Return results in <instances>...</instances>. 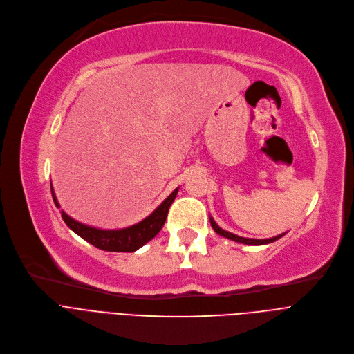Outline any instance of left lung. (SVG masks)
Listing matches in <instances>:
<instances>
[{"mask_svg":"<svg viewBox=\"0 0 354 354\" xmlns=\"http://www.w3.org/2000/svg\"><path fill=\"white\" fill-rule=\"evenodd\" d=\"M209 221H211V225H212V228H214V231H215L216 234H219V235H222V236H225V238H228V239H232V241H235V243L247 244V245H266V244L274 243V241L280 239L283 235H286V234H281V235H277V236H272V238H268V239H254V238H244V236H238V235H235V234H232V232H228V231H225V230L219 228V227L216 225V222L214 221V218H212V216L209 218Z\"/></svg>","mask_w":354,"mask_h":354,"instance_id":"obj_1","label":"left lung"}]
</instances>
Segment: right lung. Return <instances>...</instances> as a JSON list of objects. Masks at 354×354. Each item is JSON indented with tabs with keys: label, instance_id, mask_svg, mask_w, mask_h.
<instances>
[{
	"label": "right lung",
	"instance_id": "add662e5",
	"mask_svg": "<svg viewBox=\"0 0 354 354\" xmlns=\"http://www.w3.org/2000/svg\"><path fill=\"white\" fill-rule=\"evenodd\" d=\"M178 191L179 188H176L169 196H167L147 218H145L143 221L138 222V224L132 227H127L123 230L93 228L82 224V222L76 219H73L64 211H62V218L66 222V225L73 232H76L79 236L86 239L88 244L95 245L99 250L111 251V252H133L140 247H143L146 243H149L152 238H155L158 232L162 230L167 216V211H169V207L175 201ZM51 195H53L55 207L60 208L59 201L54 195L53 187H51Z\"/></svg>",
	"mask_w": 354,
	"mask_h": 354
}]
</instances>
